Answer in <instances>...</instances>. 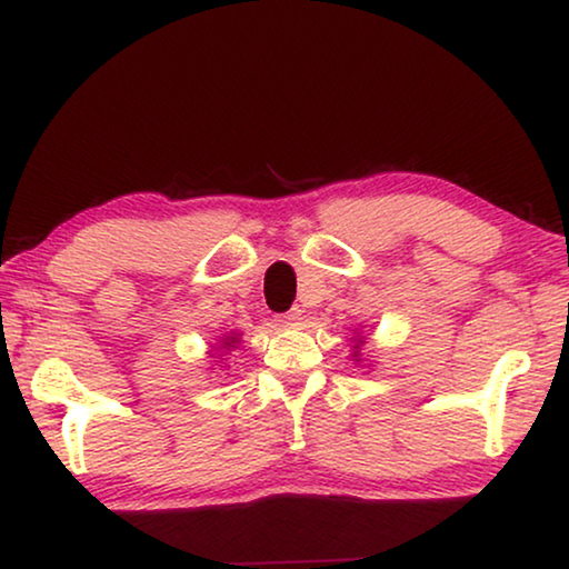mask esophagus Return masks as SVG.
Segmentation results:
<instances>
[{
  "instance_id": "34e87169",
  "label": "esophagus",
  "mask_w": 569,
  "mask_h": 569,
  "mask_svg": "<svg viewBox=\"0 0 569 569\" xmlns=\"http://www.w3.org/2000/svg\"><path fill=\"white\" fill-rule=\"evenodd\" d=\"M300 320H302L300 308H292L290 312H284V316H279V323L282 326H300Z\"/></svg>"
}]
</instances>
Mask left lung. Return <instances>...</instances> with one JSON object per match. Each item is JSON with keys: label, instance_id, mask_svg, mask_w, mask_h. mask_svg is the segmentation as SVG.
<instances>
[{"label": "left lung", "instance_id": "left-lung-1", "mask_svg": "<svg viewBox=\"0 0 569 569\" xmlns=\"http://www.w3.org/2000/svg\"><path fill=\"white\" fill-rule=\"evenodd\" d=\"M351 343H353L351 359H353V361H357V365H359V361H361V346H365V336H353V339H351Z\"/></svg>", "mask_w": 569, "mask_h": 569}]
</instances>
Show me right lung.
Here are the masks:
<instances>
[{"mask_svg":"<svg viewBox=\"0 0 569 569\" xmlns=\"http://www.w3.org/2000/svg\"><path fill=\"white\" fill-rule=\"evenodd\" d=\"M238 343H241V333H228V336H220V343H218L216 349H212V351H233ZM210 357H212V353H210ZM218 357H220V353H218Z\"/></svg>","mask_w":569,"mask_h":569,"instance_id":"obj_1","label":"right lung"}]
</instances>
